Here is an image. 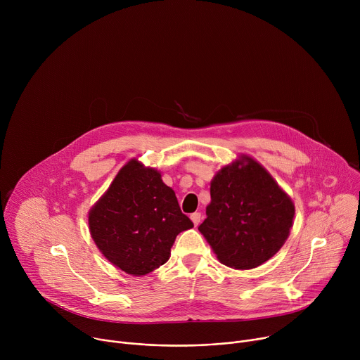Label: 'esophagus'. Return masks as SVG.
Here are the masks:
<instances>
[{
    "label": "esophagus",
    "mask_w": 360,
    "mask_h": 360,
    "mask_svg": "<svg viewBox=\"0 0 360 360\" xmlns=\"http://www.w3.org/2000/svg\"><path fill=\"white\" fill-rule=\"evenodd\" d=\"M191 221L193 222V225H195V226H196V225H199V222H200V214H199V212L192 214V215H191Z\"/></svg>",
    "instance_id": "1"
}]
</instances>
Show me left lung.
<instances>
[{"mask_svg":"<svg viewBox=\"0 0 360 360\" xmlns=\"http://www.w3.org/2000/svg\"><path fill=\"white\" fill-rule=\"evenodd\" d=\"M295 217L290 196L249 155L224 165L211 181V202L199 232L221 264L253 269L286 242Z\"/></svg>","mask_w":360,"mask_h":360,"instance_id":"obj_1","label":"left lung"}]
</instances>
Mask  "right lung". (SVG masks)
<instances>
[{
  "mask_svg": "<svg viewBox=\"0 0 360 360\" xmlns=\"http://www.w3.org/2000/svg\"><path fill=\"white\" fill-rule=\"evenodd\" d=\"M89 233L118 269L143 276L164 265L175 238L193 228L161 172L129 160L88 212Z\"/></svg>",
  "mask_w": 360,
  "mask_h": 360,
  "instance_id": "add662e5",
  "label": "right lung"
}]
</instances>
